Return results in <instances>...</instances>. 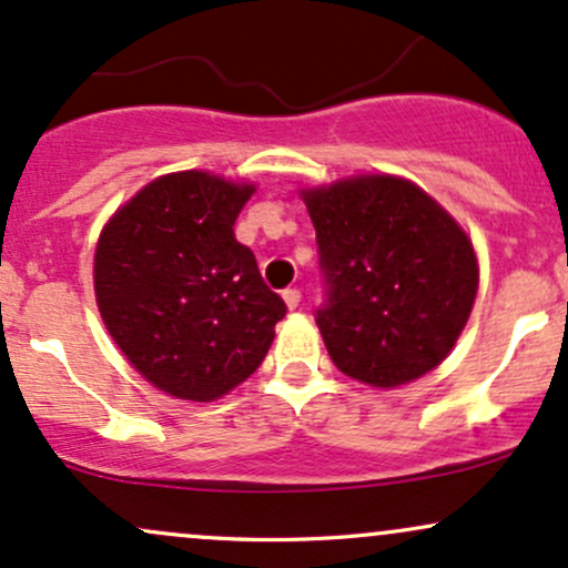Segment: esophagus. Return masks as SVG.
Segmentation results:
<instances>
[{
	"label": "esophagus",
	"instance_id": "obj_1",
	"mask_svg": "<svg viewBox=\"0 0 568 568\" xmlns=\"http://www.w3.org/2000/svg\"><path fill=\"white\" fill-rule=\"evenodd\" d=\"M283 298H285V304H288V310H296L298 302H302V291H298V288H285L283 291Z\"/></svg>",
	"mask_w": 568,
	"mask_h": 568
}]
</instances>
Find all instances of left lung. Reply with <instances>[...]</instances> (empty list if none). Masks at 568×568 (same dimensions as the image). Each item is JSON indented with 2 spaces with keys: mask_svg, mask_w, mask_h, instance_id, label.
Returning <instances> with one entry per match:
<instances>
[{
  "mask_svg": "<svg viewBox=\"0 0 568 568\" xmlns=\"http://www.w3.org/2000/svg\"><path fill=\"white\" fill-rule=\"evenodd\" d=\"M323 272L317 328L338 371L397 387L454 347L478 291L467 234L419 186L363 175L304 192Z\"/></svg>",
  "mask_w": 568,
  "mask_h": 568,
  "instance_id": "8db88e82",
  "label": "left lung"
}]
</instances>
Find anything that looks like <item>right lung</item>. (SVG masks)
<instances>
[{
  "mask_svg": "<svg viewBox=\"0 0 568 568\" xmlns=\"http://www.w3.org/2000/svg\"><path fill=\"white\" fill-rule=\"evenodd\" d=\"M253 186L186 171L143 186L95 247V298L143 379L184 400H216L266 357L283 298L234 237Z\"/></svg>",
  "mask_w": 568,
  "mask_h": 568,
  "instance_id": "obj_1",
  "label": "right lung"
}]
</instances>
